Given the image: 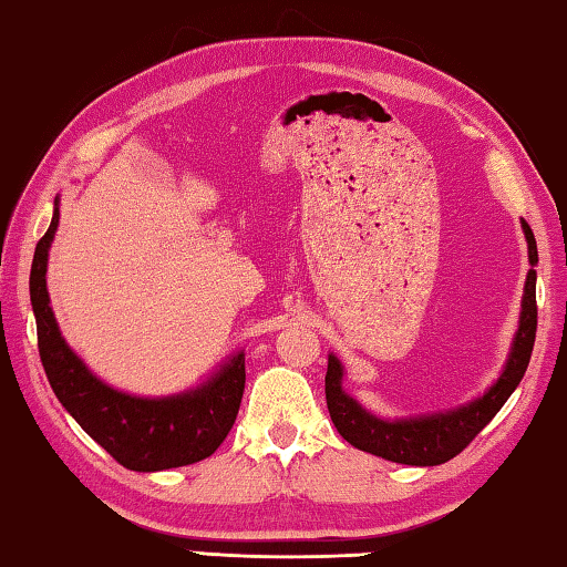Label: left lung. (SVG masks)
<instances>
[{
  "label": "left lung",
  "mask_w": 567,
  "mask_h": 567,
  "mask_svg": "<svg viewBox=\"0 0 567 567\" xmlns=\"http://www.w3.org/2000/svg\"><path fill=\"white\" fill-rule=\"evenodd\" d=\"M525 238H528V258L530 266L538 264V246L530 226L523 221ZM535 329H538V306H535V268L528 271L523 291V311L518 333L513 339V349L508 363L481 399L451 409L443 413L419 415V419L401 421H381L369 413L363 405L351 399L341 389L343 365L336 355H329V371H326V405H329L331 421L353 449L379 455V458L403 463V465H441L458 455L493 415L503 409L511 393L518 389L525 369L530 363Z\"/></svg>",
  "instance_id": "obj_1"
}]
</instances>
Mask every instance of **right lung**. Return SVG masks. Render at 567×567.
Returning a JSON list of instances; mask_svg holds the SVG:
<instances>
[{
  "instance_id": "add662e5",
  "label": "right lung",
  "mask_w": 567,
  "mask_h": 567,
  "mask_svg": "<svg viewBox=\"0 0 567 567\" xmlns=\"http://www.w3.org/2000/svg\"><path fill=\"white\" fill-rule=\"evenodd\" d=\"M59 226V208L39 238L29 296L37 319V341L49 385L72 419L128 471L154 473L192 465L212 455L231 431L241 405L244 351L231 355L194 391L166 399H138L112 389L86 369L59 333L47 291V258Z\"/></svg>"
}]
</instances>
